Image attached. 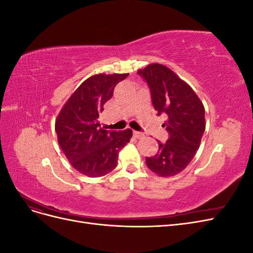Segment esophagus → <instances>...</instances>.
Wrapping results in <instances>:
<instances>
[{"label": "esophagus", "instance_id": "34e87169", "mask_svg": "<svg viewBox=\"0 0 253 253\" xmlns=\"http://www.w3.org/2000/svg\"><path fill=\"white\" fill-rule=\"evenodd\" d=\"M134 136L136 137L137 139H140V138H142V137L144 136V134L141 133V132H138V131H134Z\"/></svg>", "mask_w": 253, "mask_h": 253}]
</instances>
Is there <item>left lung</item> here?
I'll list each match as a JSON object with an SVG mask.
<instances>
[{
	"label": "left lung",
	"instance_id": "obj_1",
	"mask_svg": "<svg viewBox=\"0 0 253 253\" xmlns=\"http://www.w3.org/2000/svg\"><path fill=\"white\" fill-rule=\"evenodd\" d=\"M137 74L147 82L157 114L168 117L164 126L169 138L158 141L157 154L145 158V164L152 172L169 177L185 169L200 148L205 108L194 90L167 66L150 64Z\"/></svg>",
	"mask_w": 253,
	"mask_h": 253
}]
</instances>
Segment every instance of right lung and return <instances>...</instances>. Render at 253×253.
I'll return each mask as SVG.
<instances>
[{
    "instance_id": "right-lung-1",
    "label": "right lung",
    "mask_w": 253,
    "mask_h": 253,
    "mask_svg": "<svg viewBox=\"0 0 253 253\" xmlns=\"http://www.w3.org/2000/svg\"><path fill=\"white\" fill-rule=\"evenodd\" d=\"M128 74L91 76L75 90L61 110L55 129L68 162L88 177H100L117 166L118 153L133 135L131 128L108 131L99 124L103 105Z\"/></svg>"
}]
</instances>
